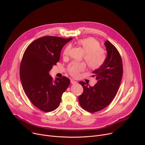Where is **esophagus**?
I'll list each match as a JSON object with an SVG mask.
<instances>
[{"label":"esophagus","mask_w":145,"mask_h":145,"mask_svg":"<svg viewBox=\"0 0 145 145\" xmlns=\"http://www.w3.org/2000/svg\"><path fill=\"white\" fill-rule=\"evenodd\" d=\"M71 84H76V82H77V81H74V80H73V79H71Z\"/></svg>","instance_id":"esophagus-1"}]
</instances>
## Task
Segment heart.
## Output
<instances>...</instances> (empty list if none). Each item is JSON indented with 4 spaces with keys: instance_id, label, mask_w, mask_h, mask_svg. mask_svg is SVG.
Returning a JSON list of instances; mask_svg holds the SVG:
<instances>
[{
    "instance_id": "1",
    "label": "heart",
    "mask_w": 145,
    "mask_h": 145,
    "mask_svg": "<svg viewBox=\"0 0 145 145\" xmlns=\"http://www.w3.org/2000/svg\"><path fill=\"white\" fill-rule=\"evenodd\" d=\"M78 45L85 51L84 58L88 67L92 69L100 68L106 59V52L104 48L100 46V42L92 37L80 39L77 41ZM71 45H68L64 52L63 57L69 56ZM86 69V64L84 62L72 61L67 67V71L73 77H77L79 73Z\"/></svg>"
}]
</instances>
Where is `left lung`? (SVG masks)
<instances>
[{
    "instance_id": "left-lung-1",
    "label": "left lung",
    "mask_w": 145,
    "mask_h": 145,
    "mask_svg": "<svg viewBox=\"0 0 145 145\" xmlns=\"http://www.w3.org/2000/svg\"><path fill=\"white\" fill-rule=\"evenodd\" d=\"M107 52L106 59L100 68L93 72L97 83L88 86L85 82L80 81L83 92L78 96L81 107L89 112H96L107 107L115 96L120 85L123 76V64L120 54L110 41L105 42Z\"/></svg>"
}]
</instances>
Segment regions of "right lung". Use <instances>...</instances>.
Segmentation results:
<instances>
[{"label": "right lung", "mask_w": 145, "mask_h": 145, "mask_svg": "<svg viewBox=\"0 0 145 145\" xmlns=\"http://www.w3.org/2000/svg\"><path fill=\"white\" fill-rule=\"evenodd\" d=\"M72 39L44 36L34 40L24 52L20 65V81L28 99L40 111L51 112L58 108L70 84L65 76L53 80L49 72L59 61L62 48Z\"/></svg>", "instance_id": "obj_1"}]
</instances>
